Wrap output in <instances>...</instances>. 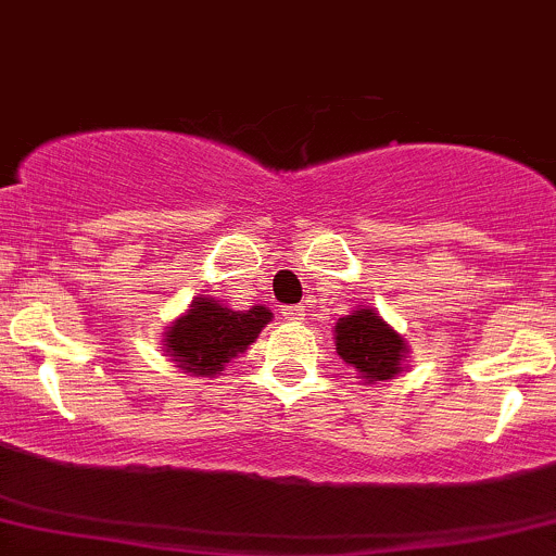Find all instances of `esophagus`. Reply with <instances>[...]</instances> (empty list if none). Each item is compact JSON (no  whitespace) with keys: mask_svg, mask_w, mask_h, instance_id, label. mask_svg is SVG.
<instances>
[{"mask_svg":"<svg viewBox=\"0 0 556 556\" xmlns=\"http://www.w3.org/2000/svg\"><path fill=\"white\" fill-rule=\"evenodd\" d=\"M282 317L290 319V323H301V319L306 317V308H303L301 303H298V306H285Z\"/></svg>","mask_w":556,"mask_h":556,"instance_id":"esophagus-1","label":"esophagus"}]
</instances>
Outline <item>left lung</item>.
<instances>
[{
	"label": "left lung",
	"instance_id": "left-lung-1",
	"mask_svg": "<svg viewBox=\"0 0 556 556\" xmlns=\"http://www.w3.org/2000/svg\"><path fill=\"white\" fill-rule=\"evenodd\" d=\"M336 352L367 381H389L402 370L407 343L370 306L356 308L336 323Z\"/></svg>",
	"mask_w": 556,
	"mask_h": 556
}]
</instances>
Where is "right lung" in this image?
Returning a JSON list of instances; mask_svg holds the SVG:
<instances>
[{
    "instance_id": "right-lung-1",
    "label": "right lung",
    "mask_w": 556,
    "mask_h": 556,
    "mask_svg": "<svg viewBox=\"0 0 556 556\" xmlns=\"http://www.w3.org/2000/svg\"><path fill=\"white\" fill-rule=\"evenodd\" d=\"M268 323L271 312L266 306L233 312L215 298H194L189 312L167 327L162 346L180 370L213 378L226 362L255 343Z\"/></svg>"
}]
</instances>
